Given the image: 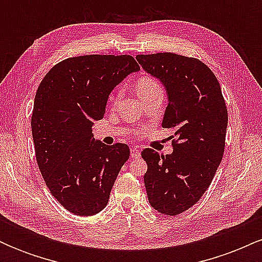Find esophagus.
Returning <instances> with one entry per match:
<instances>
[{
	"instance_id": "esophagus-1",
	"label": "esophagus",
	"mask_w": 262,
	"mask_h": 262,
	"mask_svg": "<svg viewBox=\"0 0 262 262\" xmlns=\"http://www.w3.org/2000/svg\"><path fill=\"white\" fill-rule=\"evenodd\" d=\"M130 156L133 159H138L140 156V150L137 148V146H132L130 149Z\"/></svg>"
}]
</instances>
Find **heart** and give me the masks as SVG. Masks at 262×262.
Listing matches in <instances>:
<instances>
[{
  "mask_svg": "<svg viewBox=\"0 0 262 262\" xmlns=\"http://www.w3.org/2000/svg\"><path fill=\"white\" fill-rule=\"evenodd\" d=\"M159 85L156 81H154L152 79H149V77H143V79H140L139 81L137 82V90H138V93H139V96H143L145 95V93H148L151 91V90L154 89H158ZM119 96L118 95L114 97V100H117Z\"/></svg>",
  "mask_w": 262,
  "mask_h": 262,
  "instance_id": "heart-1",
  "label": "heart"
}]
</instances>
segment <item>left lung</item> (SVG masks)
Listing matches in <instances>:
<instances>
[{
	"mask_svg": "<svg viewBox=\"0 0 262 262\" xmlns=\"http://www.w3.org/2000/svg\"><path fill=\"white\" fill-rule=\"evenodd\" d=\"M146 73L167 93L162 127L175 130L173 151L144 149V185L150 206L177 215L191 208L209 187L223 158L228 111L221 85L201 60L172 53L137 55Z\"/></svg>",
	"mask_w": 262,
	"mask_h": 262,
	"instance_id": "left-lung-1",
	"label": "left lung"
}]
</instances>
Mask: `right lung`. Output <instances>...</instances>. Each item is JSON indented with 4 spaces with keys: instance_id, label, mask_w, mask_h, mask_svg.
Segmentation results:
<instances>
[{
    "instance_id": "right-lung-1",
    "label": "right lung",
    "mask_w": 262,
    "mask_h": 262,
    "mask_svg": "<svg viewBox=\"0 0 262 262\" xmlns=\"http://www.w3.org/2000/svg\"><path fill=\"white\" fill-rule=\"evenodd\" d=\"M140 70L130 55H83L56 64L39 85L32 114L35 158L50 193L69 212L93 215L107 206L130 150L95 140L108 96Z\"/></svg>"
}]
</instances>
